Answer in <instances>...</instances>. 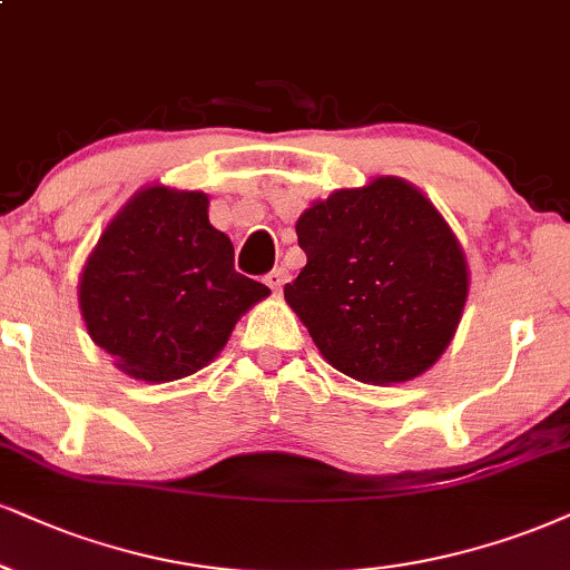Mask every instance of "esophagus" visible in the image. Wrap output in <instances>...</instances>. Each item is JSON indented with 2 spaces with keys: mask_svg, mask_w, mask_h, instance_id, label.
Segmentation results:
<instances>
[{
  "mask_svg": "<svg viewBox=\"0 0 570 570\" xmlns=\"http://www.w3.org/2000/svg\"><path fill=\"white\" fill-rule=\"evenodd\" d=\"M264 283L272 287V291H283V285L287 283V269H283V266H274V269L266 274Z\"/></svg>",
  "mask_w": 570,
  "mask_h": 570,
  "instance_id": "1",
  "label": "esophagus"
}]
</instances>
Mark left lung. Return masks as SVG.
Listing matches in <instances>:
<instances>
[{"instance_id":"left-lung-1","label":"left lung","mask_w":570,"mask_h":570,"mask_svg":"<svg viewBox=\"0 0 570 570\" xmlns=\"http://www.w3.org/2000/svg\"><path fill=\"white\" fill-rule=\"evenodd\" d=\"M306 266L285 301L327 364L391 385L439 362L470 291L468 258L423 189L399 177L335 189L296 222Z\"/></svg>"}]
</instances>
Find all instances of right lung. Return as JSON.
Listing matches in <instances>:
<instances>
[{
    "mask_svg": "<svg viewBox=\"0 0 570 570\" xmlns=\"http://www.w3.org/2000/svg\"><path fill=\"white\" fill-rule=\"evenodd\" d=\"M232 262V240L208 222L206 193L137 189L81 269L89 338L135 381L193 375L219 356L237 320L269 296Z\"/></svg>",
    "mask_w": 570,
    "mask_h": 570,
    "instance_id": "1",
    "label": "right lung"
}]
</instances>
